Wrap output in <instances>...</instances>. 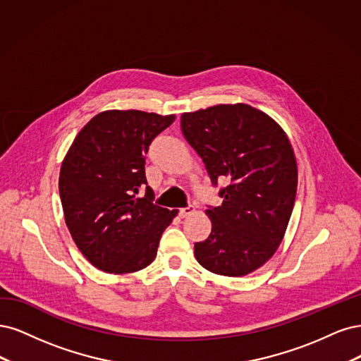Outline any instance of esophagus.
Returning a JSON list of instances; mask_svg holds the SVG:
<instances>
[{
	"instance_id": "obj_1",
	"label": "esophagus",
	"mask_w": 361,
	"mask_h": 361,
	"mask_svg": "<svg viewBox=\"0 0 361 361\" xmlns=\"http://www.w3.org/2000/svg\"><path fill=\"white\" fill-rule=\"evenodd\" d=\"M193 213H195V208H193L192 205L180 208V216H181V217H188V216H190V214H193Z\"/></svg>"
}]
</instances>
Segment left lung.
Here are the masks:
<instances>
[{"instance_id":"left-lung-1","label":"left lung","mask_w":361,"mask_h":361,"mask_svg":"<svg viewBox=\"0 0 361 361\" xmlns=\"http://www.w3.org/2000/svg\"><path fill=\"white\" fill-rule=\"evenodd\" d=\"M181 132L202 159L212 183L226 178L222 205L208 207L212 234L195 243L204 269L246 276L269 261L282 243L297 193V161L283 129L249 104L181 115Z\"/></svg>"}]
</instances>
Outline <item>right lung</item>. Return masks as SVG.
I'll return each instance as SVG.
<instances>
[{
  "label": "right lung",
  "instance_id": "1",
  "mask_svg": "<svg viewBox=\"0 0 361 361\" xmlns=\"http://www.w3.org/2000/svg\"><path fill=\"white\" fill-rule=\"evenodd\" d=\"M176 115L104 111L91 118L68 148L60 171L66 225L96 269L133 273L154 261L159 241L178 210L153 202L145 154ZM146 188L142 198L138 190Z\"/></svg>",
  "mask_w": 361,
  "mask_h": 361
}]
</instances>
